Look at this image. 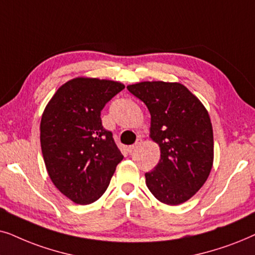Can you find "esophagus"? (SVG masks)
<instances>
[{
  "label": "esophagus",
  "instance_id": "1",
  "mask_svg": "<svg viewBox=\"0 0 255 255\" xmlns=\"http://www.w3.org/2000/svg\"><path fill=\"white\" fill-rule=\"evenodd\" d=\"M141 143H142V140H141V138H137V140H136V142H135V143L134 144H131V145H129V151L131 152V151H134L135 150V149H137L138 147H140V145H141Z\"/></svg>",
  "mask_w": 255,
  "mask_h": 255
}]
</instances>
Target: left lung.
Here are the masks:
<instances>
[{
    "mask_svg": "<svg viewBox=\"0 0 255 255\" xmlns=\"http://www.w3.org/2000/svg\"><path fill=\"white\" fill-rule=\"evenodd\" d=\"M127 90L151 115L150 137L161 159L145 172V184L159 202L182 204L208 179L213 163V131L208 111L182 84L143 81Z\"/></svg>",
    "mask_w": 255,
    "mask_h": 255,
    "instance_id": "1",
    "label": "left lung"
}]
</instances>
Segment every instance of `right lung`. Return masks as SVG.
I'll return each mask as SVG.
<instances>
[{
    "label": "right lung",
    "mask_w": 255,
    "mask_h": 255,
    "mask_svg": "<svg viewBox=\"0 0 255 255\" xmlns=\"http://www.w3.org/2000/svg\"><path fill=\"white\" fill-rule=\"evenodd\" d=\"M125 86L112 80L76 78L50 100L40 121V147L51 181L77 204L98 201L124 156L101 111Z\"/></svg>",
    "instance_id": "right-lung-1"
}]
</instances>
